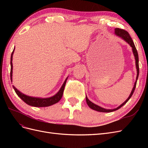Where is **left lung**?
Returning <instances> with one entry per match:
<instances>
[{"label":"left lung","mask_w":148,"mask_h":148,"mask_svg":"<svg viewBox=\"0 0 148 148\" xmlns=\"http://www.w3.org/2000/svg\"><path fill=\"white\" fill-rule=\"evenodd\" d=\"M115 34L119 36L120 38H122L123 40H125V41H126L127 43H128V44H130V46L132 47V51H133V53L134 54V56H135V60H136V70H137V76H136V82L135 83V84H134V86L132 89V91L130 93V95L129 97H128V99L125 101L123 104H121L120 106H119L118 107H117L116 109H106L104 108H102V107L97 106L95 104H94L92 102H91L89 101L87 96H86V101L87 102V104L88 106L90 107L91 109H92V110H95L98 112H113L115 110H117L118 109H119L120 107H122L123 105H125L126 103L128 101V100L130 99V97L132 96L134 92V91H135L136 86V82H137V80H138V76H139V59H138V52L137 50L136 49V47L135 46V44H134L133 40L132 39V38L130 37V36L129 33L127 32V31H125L124 29H120V28H115Z\"/></svg>","instance_id":"left-lung-1"}]
</instances>
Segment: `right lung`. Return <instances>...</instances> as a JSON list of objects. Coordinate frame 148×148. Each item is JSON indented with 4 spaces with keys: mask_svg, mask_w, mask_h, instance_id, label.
I'll return each mask as SVG.
<instances>
[{
    "mask_svg": "<svg viewBox=\"0 0 148 148\" xmlns=\"http://www.w3.org/2000/svg\"><path fill=\"white\" fill-rule=\"evenodd\" d=\"M14 50H15V49H13V51L11 54V58H10V65H11L10 79H11V82H12V70H13L12 57H13V52H14ZM67 78H68V77H67L66 78V79L65 80L63 85L62 86L59 92H58L56 95L53 96L52 97H47V98H40V97H35L29 96L27 95H24V94L19 91L14 86H13V89H14V90H15V92L16 93V95L18 96L21 98V99L26 103V104H27L31 106L36 107H48V106H52L54 104H56V103H57L61 99L62 95H63Z\"/></svg>",
    "mask_w": 148,
    "mask_h": 148,
    "instance_id": "obj_1",
    "label": "right lung"
}]
</instances>
